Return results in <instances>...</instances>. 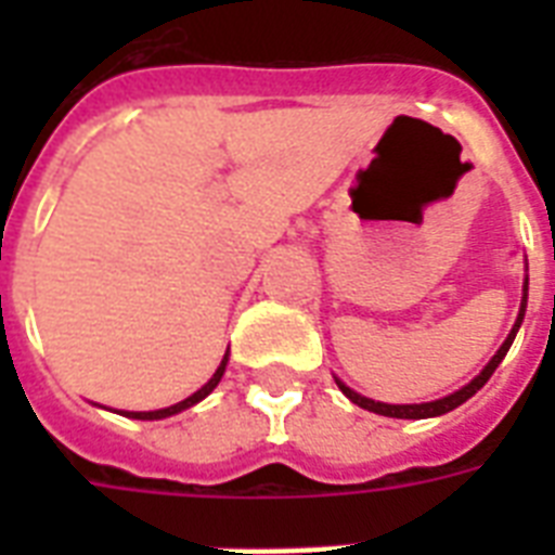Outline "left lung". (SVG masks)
Wrapping results in <instances>:
<instances>
[{
	"mask_svg": "<svg viewBox=\"0 0 555 555\" xmlns=\"http://www.w3.org/2000/svg\"><path fill=\"white\" fill-rule=\"evenodd\" d=\"M525 308H527V282H525V299H521V311H518V320L516 325H513V331H509V337L504 339V346L495 351V357H492L490 363H487V369L478 374V377L469 383V386H464L461 391H455V395H449V397H440V400H431V403H414V405H388V403H374V400H369V397L363 395H357V391H351L348 386H343L337 379V386L339 391L351 400V403H357L360 409H369V412L374 414H386V417H405V421H421V417H438V414H447L452 412V409H457L461 403H466L469 397L478 391V388H483V383L492 377V371L499 369V363L507 357L509 346H513V339H516V331L518 325H521V320H525Z\"/></svg>",
	"mask_w": 555,
	"mask_h": 555,
	"instance_id": "8db88e82",
	"label": "left lung"
}]
</instances>
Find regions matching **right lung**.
I'll list each match as a JSON object with an SVG mask.
<instances>
[{"instance_id": "right-lung-1", "label": "right lung", "mask_w": 555, "mask_h": 555, "mask_svg": "<svg viewBox=\"0 0 555 555\" xmlns=\"http://www.w3.org/2000/svg\"><path fill=\"white\" fill-rule=\"evenodd\" d=\"M224 369H227V354H224V360H221V365L216 369V374L209 377V383H204V386H201L192 397H186V400H181V403H176V405H169V409H158V412H126V417H134V421H160V417H169V414L184 412V409H190V405H195L198 400H204V397H207L209 391L218 386V379H221Z\"/></svg>"}]
</instances>
